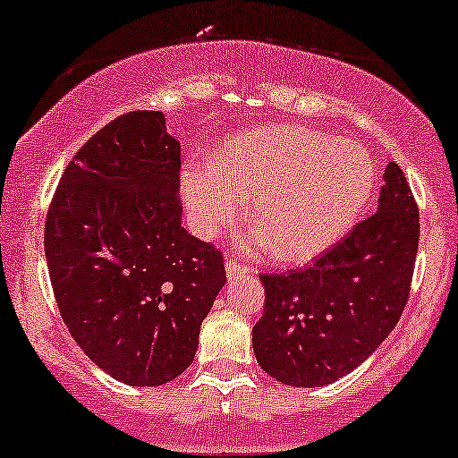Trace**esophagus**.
Instances as JSON below:
<instances>
[{
    "label": "esophagus",
    "instance_id": "obj_1",
    "mask_svg": "<svg viewBox=\"0 0 458 458\" xmlns=\"http://www.w3.org/2000/svg\"><path fill=\"white\" fill-rule=\"evenodd\" d=\"M225 272H227L229 280H235V278H242V276H246L248 267L235 261V259H227V261H225Z\"/></svg>",
    "mask_w": 458,
    "mask_h": 458
}]
</instances>
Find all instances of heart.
Here are the masks:
<instances>
[{
  "instance_id": "1",
  "label": "heart",
  "mask_w": 458,
  "mask_h": 458,
  "mask_svg": "<svg viewBox=\"0 0 458 458\" xmlns=\"http://www.w3.org/2000/svg\"><path fill=\"white\" fill-rule=\"evenodd\" d=\"M376 165L363 146L301 125L261 127L233 138L216 163L191 161L180 186L193 227L214 238L250 199V244L286 263L335 244L363 212Z\"/></svg>"
}]
</instances>
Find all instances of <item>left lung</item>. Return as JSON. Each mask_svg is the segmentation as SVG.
<instances>
[{
	"label": "left lung",
	"mask_w": 458,
	"mask_h": 458,
	"mask_svg": "<svg viewBox=\"0 0 458 458\" xmlns=\"http://www.w3.org/2000/svg\"><path fill=\"white\" fill-rule=\"evenodd\" d=\"M419 235V206L391 161L377 212L308 267L259 274L265 308L252 348L263 371L282 385L323 386L363 363L408 303Z\"/></svg>",
	"instance_id": "obj_1"
}]
</instances>
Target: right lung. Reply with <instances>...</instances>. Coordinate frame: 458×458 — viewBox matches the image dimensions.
I'll return each mask as SVG.
<instances>
[{
  "instance_id": "add662e5",
  "label": "right lung",
  "mask_w": 458,
  "mask_h": 458,
  "mask_svg": "<svg viewBox=\"0 0 458 458\" xmlns=\"http://www.w3.org/2000/svg\"><path fill=\"white\" fill-rule=\"evenodd\" d=\"M180 142L165 116L114 118L73 155L44 227L61 318L82 352L129 386L193 363L223 289V252L180 225Z\"/></svg>"
}]
</instances>
